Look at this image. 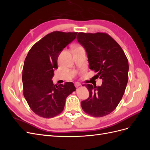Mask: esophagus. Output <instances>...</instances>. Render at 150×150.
<instances>
[{
  "label": "esophagus",
  "instance_id": "esophagus-1",
  "mask_svg": "<svg viewBox=\"0 0 150 150\" xmlns=\"http://www.w3.org/2000/svg\"><path fill=\"white\" fill-rule=\"evenodd\" d=\"M75 86L76 88H78V87H79V86H81V84H80V83H75Z\"/></svg>",
  "mask_w": 150,
  "mask_h": 150
}]
</instances>
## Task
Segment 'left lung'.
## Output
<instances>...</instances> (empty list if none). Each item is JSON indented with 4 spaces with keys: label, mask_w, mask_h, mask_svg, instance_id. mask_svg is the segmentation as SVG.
Returning a JSON list of instances; mask_svg holds the SVG:
<instances>
[{
    "label": "left lung",
    "mask_w": 150,
    "mask_h": 150,
    "mask_svg": "<svg viewBox=\"0 0 150 150\" xmlns=\"http://www.w3.org/2000/svg\"><path fill=\"white\" fill-rule=\"evenodd\" d=\"M78 41L86 49L90 69L103 79L101 86L84 84L89 97L81 103L83 111L103 117L114 111L125 93L128 81V61L121 46L104 33H79Z\"/></svg>",
    "instance_id": "1"
}]
</instances>
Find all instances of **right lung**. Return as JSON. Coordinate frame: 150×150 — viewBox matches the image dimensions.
Instances as JSON below:
<instances>
[{
  "instance_id": "add662e5",
  "label": "right lung",
  "mask_w": 150,
  "mask_h": 150,
  "mask_svg": "<svg viewBox=\"0 0 150 150\" xmlns=\"http://www.w3.org/2000/svg\"><path fill=\"white\" fill-rule=\"evenodd\" d=\"M77 34L54 31L34 44L25 57L22 76L23 94L32 111L40 117L51 118L59 115L67 97L76 89L71 82L54 84L52 78L59 55Z\"/></svg>"
}]
</instances>
